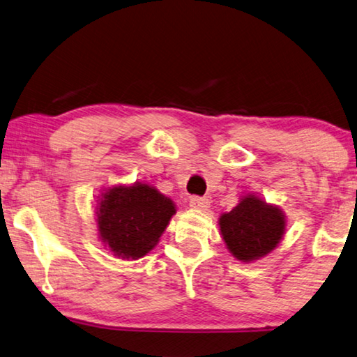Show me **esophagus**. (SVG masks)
Masks as SVG:
<instances>
[{
    "instance_id": "1",
    "label": "esophagus",
    "mask_w": 357,
    "mask_h": 357,
    "mask_svg": "<svg viewBox=\"0 0 357 357\" xmlns=\"http://www.w3.org/2000/svg\"><path fill=\"white\" fill-rule=\"evenodd\" d=\"M189 205H190V208H194V209L206 211V209L209 208V200L205 199V197H190Z\"/></svg>"
}]
</instances>
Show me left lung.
Instances as JSON below:
<instances>
[{
  "label": "left lung",
  "mask_w": 357,
  "mask_h": 357,
  "mask_svg": "<svg viewBox=\"0 0 357 357\" xmlns=\"http://www.w3.org/2000/svg\"><path fill=\"white\" fill-rule=\"evenodd\" d=\"M219 230L231 256L241 262H252L280 245L286 216L280 206L248 194L231 211L220 214Z\"/></svg>",
  "instance_id": "8db88e82"
}]
</instances>
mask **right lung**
<instances>
[{
    "instance_id": "right-lung-1",
    "label": "right lung",
    "mask_w": 357,
    "mask_h": 357,
    "mask_svg": "<svg viewBox=\"0 0 357 357\" xmlns=\"http://www.w3.org/2000/svg\"><path fill=\"white\" fill-rule=\"evenodd\" d=\"M173 214L176 205L154 185H112L95 206L98 238L114 257L137 260L157 246Z\"/></svg>"
}]
</instances>
